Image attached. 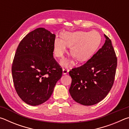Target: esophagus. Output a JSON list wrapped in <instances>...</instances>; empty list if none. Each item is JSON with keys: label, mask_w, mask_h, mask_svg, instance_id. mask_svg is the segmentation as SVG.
Segmentation results:
<instances>
[{"label": "esophagus", "mask_w": 129, "mask_h": 129, "mask_svg": "<svg viewBox=\"0 0 129 129\" xmlns=\"http://www.w3.org/2000/svg\"><path fill=\"white\" fill-rule=\"evenodd\" d=\"M69 70L66 69V68H63L62 69V74L63 75H66L69 72Z\"/></svg>", "instance_id": "obj_1"}]
</instances>
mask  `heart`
I'll return each mask as SVG.
<instances>
[{
    "instance_id": "1",
    "label": "heart",
    "mask_w": 129,
    "mask_h": 129,
    "mask_svg": "<svg viewBox=\"0 0 129 129\" xmlns=\"http://www.w3.org/2000/svg\"><path fill=\"white\" fill-rule=\"evenodd\" d=\"M62 39L56 37L53 41V52L57 57H62L67 51V46L70 47L71 55L78 61L88 60L99 48L101 41V36L95 30L89 32L78 30L73 32H67L62 34ZM72 64L69 60L61 62L64 67Z\"/></svg>"
}]
</instances>
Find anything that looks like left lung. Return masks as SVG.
I'll return each instance as SVG.
<instances>
[{"mask_svg":"<svg viewBox=\"0 0 129 129\" xmlns=\"http://www.w3.org/2000/svg\"><path fill=\"white\" fill-rule=\"evenodd\" d=\"M105 42L85 64L72 69L69 93L72 99L83 105H93L102 101L112 89L117 58L112 41L104 34Z\"/></svg>","mask_w":129,"mask_h":129,"instance_id":"left-lung-1","label":"left lung"}]
</instances>
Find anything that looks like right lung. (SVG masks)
I'll return each instance as SVG.
<instances>
[{"mask_svg":"<svg viewBox=\"0 0 129 129\" xmlns=\"http://www.w3.org/2000/svg\"><path fill=\"white\" fill-rule=\"evenodd\" d=\"M55 35L44 28L27 34L16 49L12 66L17 94L26 104L37 106L48 100L62 70L53 56Z\"/></svg>","mask_w":129,"mask_h":129,"instance_id":"add662e5","label":"right lung"}]
</instances>
